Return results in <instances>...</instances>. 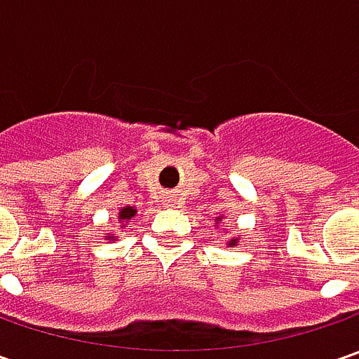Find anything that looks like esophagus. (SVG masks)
Masks as SVG:
<instances>
[{
	"label": "esophagus",
	"mask_w": 359,
	"mask_h": 359,
	"mask_svg": "<svg viewBox=\"0 0 359 359\" xmlns=\"http://www.w3.org/2000/svg\"><path fill=\"white\" fill-rule=\"evenodd\" d=\"M165 203H168L170 208H175V205H177V198H173V196H170V198L165 200Z\"/></svg>",
	"instance_id": "esophagus-1"
}]
</instances>
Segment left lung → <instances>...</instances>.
<instances>
[{
    "mask_svg": "<svg viewBox=\"0 0 359 359\" xmlns=\"http://www.w3.org/2000/svg\"><path fill=\"white\" fill-rule=\"evenodd\" d=\"M217 222H222V215H219V217H217ZM236 243H238V238H233V240H229V241H228V245H229V248H231V245H236Z\"/></svg>",
    "mask_w": 359,
    "mask_h": 359,
    "instance_id": "1",
    "label": "left lung"
}]
</instances>
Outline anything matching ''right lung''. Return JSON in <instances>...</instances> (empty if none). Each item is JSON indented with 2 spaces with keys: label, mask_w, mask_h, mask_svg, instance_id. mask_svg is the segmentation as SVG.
Returning <instances> with one entry per match:
<instances>
[{
  "label": "right lung",
  "mask_w": 359,
  "mask_h": 359,
  "mask_svg": "<svg viewBox=\"0 0 359 359\" xmlns=\"http://www.w3.org/2000/svg\"><path fill=\"white\" fill-rule=\"evenodd\" d=\"M133 215H135V210H133L131 205H126L123 210H119L118 219L121 222V224H128ZM105 240H116V236H114V233H107V236H105Z\"/></svg>",
  "instance_id": "1"
}]
</instances>
